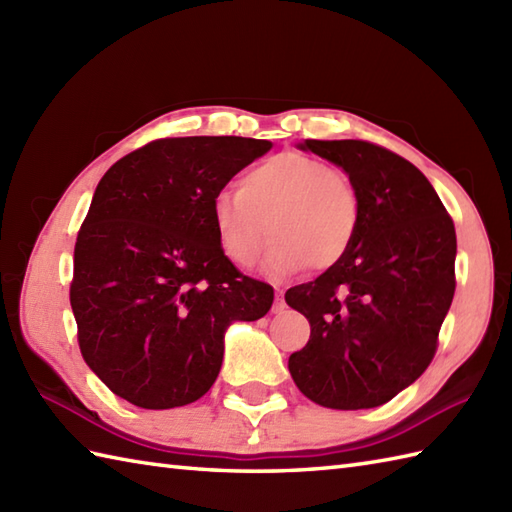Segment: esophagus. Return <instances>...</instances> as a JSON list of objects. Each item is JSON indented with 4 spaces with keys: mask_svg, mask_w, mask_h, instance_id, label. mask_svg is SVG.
<instances>
[{
    "mask_svg": "<svg viewBox=\"0 0 512 512\" xmlns=\"http://www.w3.org/2000/svg\"><path fill=\"white\" fill-rule=\"evenodd\" d=\"M286 308V301H284V290H275V303H273V312L275 314H281Z\"/></svg>",
    "mask_w": 512,
    "mask_h": 512,
    "instance_id": "1",
    "label": "esophagus"
}]
</instances>
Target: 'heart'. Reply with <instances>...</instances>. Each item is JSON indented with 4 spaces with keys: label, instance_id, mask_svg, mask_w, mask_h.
Returning <instances> with one entry per match:
<instances>
[{
    "label": "heart",
    "instance_id": "1",
    "mask_svg": "<svg viewBox=\"0 0 512 512\" xmlns=\"http://www.w3.org/2000/svg\"><path fill=\"white\" fill-rule=\"evenodd\" d=\"M211 220L224 255L242 268L257 264L270 231L266 273L286 277L341 262L358 231V195L325 160L286 151L250 167L239 191L215 193Z\"/></svg>",
    "mask_w": 512,
    "mask_h": 512
}]
</instances>
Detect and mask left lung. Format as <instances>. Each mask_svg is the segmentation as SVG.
I'll return each instance as SVG.
<instances>
[{
  "label": "left lung",
  "mask_w": 512,
  "mask_h": 512,
  "mask_svg": "<svg viewBox=\"0 0 512 512\" xmlns=\"http://www.w3.org/2000/svg\"><path fill=\"white\" fill-rule=\"evenodd\" d=\"M341 167L358 195L347 255L286 292L310 321L288 358L303 396L328 409H372L429 367L455 292V226L422 171L365 140H306Z\"/></svg>",
  "instance_id": "1"
}]
</instances>
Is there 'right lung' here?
I'll return each mask as SVG.
<instances>
[{
	"label": "right lung",
	"mask_w": 512,
	"mask_h": 512,
	"mask_svg": "<svg viewBox=\"0 0 512 512\" xmlns=\"http://www.w3.org/2000/svg\"><path fill=\"white\" fill-rule=\"evenodd\" d=\"M239 136L162 138L107 169L76 237L70 303L85 363L143 409L202 398L220 374L224 332L273 306L217 242L211 202L270 151Z\"/></svg>",
	"instance_id": "obj_1"
}]
</instances>
